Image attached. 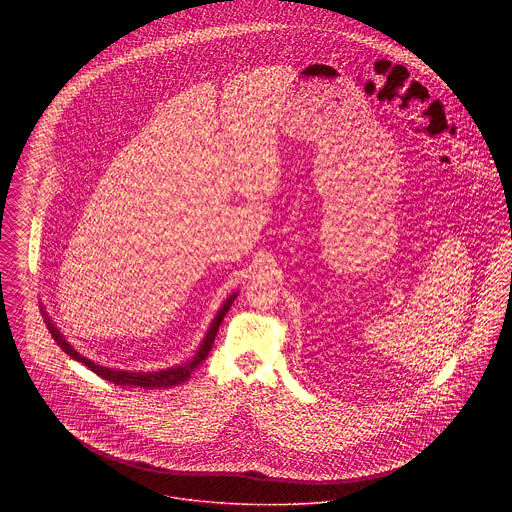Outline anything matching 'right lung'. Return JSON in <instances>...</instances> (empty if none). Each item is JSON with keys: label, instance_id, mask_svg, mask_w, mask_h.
<instances>
[{"label": "right lung", "instance_id": "add662e5", "mask_svg": "<svg viewBox=\"0 0 512 512\" xmlns=\"http://www.w3.org/2000/svg\"><path fill=\"white\" fill-rule=\"evenodd\" d=\"M234 297H236V295H230V297L224 301V305L220 307L219 315L215 317V321H213V325H211V329H209V333H207V337H205V341H203L199 353L195 355V359H193V361H187V363H181V365L173 366V368H167V370H159V372H126V370H110V368H104V366L94 365V363H90L88 359L80 357V355L74 351L73 347L63 339V335L59 333V329L51 323V319H45V321H47V327H49L53 339L63 347V351H65L67 355H71L74 361L88 366V368H90L92 372H96L100 378H104V380H108V382H114V384H120V386H140V388H147V390H153V388H171V386L183 384V382L191 376V372L207 359L209 351L213 349L215 337H217V333H219L220 323H222L226 311L230 309Z\"/></svg>", "mask_w": 512, "mask_h": 512}]
</instances>
